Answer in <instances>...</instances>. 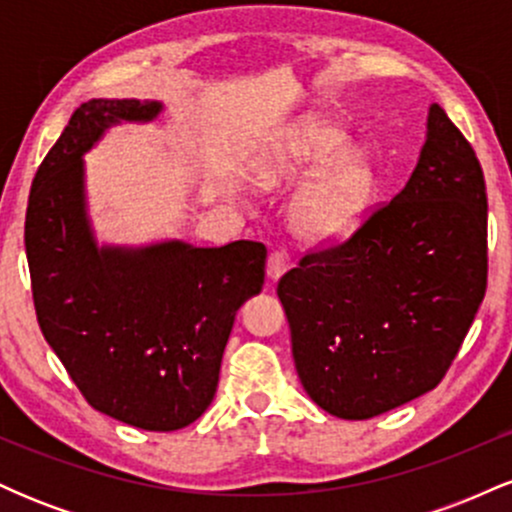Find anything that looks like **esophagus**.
<instances>
[{
	"label": "esophagus",
	"mask_w": 512,
	"mask_h": 512,
	"mask_svg": "<svg viewBox=\"0 0 512 512\" xmlns=\"http://www.w3.org/2000/svg\"><path fill=\"white\" fill-rule=\"evenodd\" d=\"M286 267H289V252H286V250H272V252H269V260H267L269 281H279L281 274L286 272Z\"/></svg>",
	"instance_id": "34e87169"
}]
</instances>
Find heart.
<instances>
[{
    "instance_id": "obj_1",
    "label": "heart",
    "mask_w": 512,
    "mask_h": 512,
    "mask_svg": "<svg viewBox=\"0 0 512 512\" xmlns=\"http://www.w3.org/2000/svg\"><path fill=\"white\" fill-rule=\"evenodd\" d=\"M349 134L330 120H313L293 139L291 178H315L291 209V228L308 245H332L356 231L375 197V166L363 149H346Z\"/></svg>"
}]
</instances>
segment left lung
I'll return each instance as SVG.
<instances>
[{
	"instance_id": "left-lung-1",
	"label": "left lung",
	"mask_w": 512,
	"mask_h": 512,
	"mask_svg": "<svg viewBox=\"0 0 512 512\" xmlns=\"http://www.w3.org/2000/svg\"><path fill=\"white\" fill-rule=\"evenodd\" d=\"M486 207L477 154L433 103L404 190L276 286L317 407L373 419L443 380L486 293Z\"/></svg>"
}]
</instances>
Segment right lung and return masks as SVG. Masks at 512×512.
Masks as SVG:
<instances>
[{
	"label": "right lung",
	"instance_id": "add662e5",
	"mask_svg": "<svg viewBox=\"0 0 512 512\" xmlns=\"http://www.w3.org/2000/svg\"><path fill=\"white\" fill-rule=\"evenodd\" d=\"M163 103L93 98L74 110L35 173L26 257L45 342L101 414L178 431L207 411L238 308L264 284L267 248L236 240L98 245L84 154L120 122H151Z\"/></svg>",
	"mask_w": 512,
	"mask_h": 512
}]
</instances>
